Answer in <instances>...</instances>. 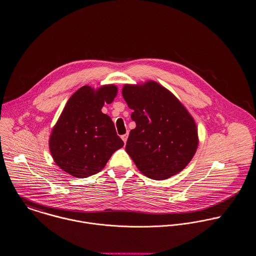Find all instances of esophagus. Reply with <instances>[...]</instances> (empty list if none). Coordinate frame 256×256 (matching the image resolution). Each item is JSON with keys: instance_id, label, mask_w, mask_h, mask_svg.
I'll use <instances>...</instances> for the list:
<instances>
[{"instance_id": "1", "label": "esophagus", "mask_w": 256, "mask_h": 256, "mask_svg": "<svg viewBox=\"0 0 256 256\" xmlns=\"http://www.w3.org/2000/svg\"><path fill=\"white\" fill-rule=\"evenodd\" d=\"M128 134H126L122 136V140H124V144L126 142V140H128Z\"/></svg>"}]
</instances>
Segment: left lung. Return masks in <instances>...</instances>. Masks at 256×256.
Here are the masks:
<instances>
[{"instance_id": "1", "label": "left lung", "mask_w": 256, "mask_h": 256, "mask_svg": "<svg viewBox=\"0 0 256 256\" xmlns=\"http://www.w3.org/2000/svg\"><path fill=\"white\" fill-rule=\"evenodd\" d=\"M122 97L136 124L130 132L126 152L138 170L154 180L181 172L199 144L196 122L187 108L155 81L126 84Z\"/></svg>"}]
</instances>
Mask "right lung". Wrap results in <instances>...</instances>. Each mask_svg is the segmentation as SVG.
Here are the masks:
<instances>
[{"label": "right lung", "instance_id": "obj_1", "mask_svg": "<svg viewBox=\"0 0 256 256\" xmlns=\"http://www.w3.org/2000/svg\"><path fill=\"white\" fill-rule=\"evenodd\" d=\"M116 93L114 85L97 90L83 86L66 102L50 138L53 160L63 171L76 178L94 175L124 146L112 120L101 110Z\"/></svg>", "mask_w": 256, "mask_h": 256}]
</instances>
